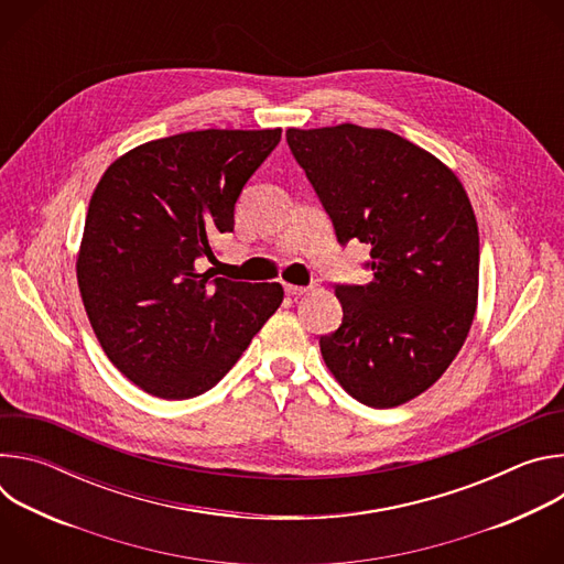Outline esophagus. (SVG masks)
I'll use <instances>...</instances> for the list:
<instances>
[{
	"label": "esophagus",
	"instance_id": "obj_1",
	"mask_svg": "<svg viewBox=\"0 0 564 564\" xmlns=\"http://www.w3.org/2000/svg\"><path fill=\"white\" fill-rule=\"evenodd\" d=\"M283 290H285L288 296H301V294H305L310 288H307V285H290V283H285Z\"/></svg>",
	"mask_w": 564,
	"mask_h": 564
}]
</instances>
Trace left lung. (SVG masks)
I'll list each match as a JSON object with an SVG mask.
<instances>
[{
	"label": "left lung",
	"mask_w": 564,
	"mask_h": 564,
	"mask_svg": "<svg viewBox=\"0 0 564 564\" xmlns=\"http://www.w3.org/2000/svg\"><path fill=\"white\" fill-rule=\"evenodd\" d=\"M285 138L339 246H370V283H335L344 318L318 339L321 355L361 404H404L444 375L473 324L479 234L468 196L435 155L386 129Z\"/></svg>",
	"instance_id": "obj_1"
}]
</instances>
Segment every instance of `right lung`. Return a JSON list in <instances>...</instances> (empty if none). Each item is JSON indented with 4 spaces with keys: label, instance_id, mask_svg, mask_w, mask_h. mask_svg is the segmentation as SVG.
I'll list each match as a JSON object with an SVG mask.
<instances>
[{
    "label": "right lung",
    "instance_id": "add662e5",
    "mask_svg": "<svg viewBox=\"0 0 564 564\" xmlns=\"http://www.w3.org/2000/svg\"><path fill=\"white\" fill-rule=\"evenodd\" d=\"M279 140L281 129L187 131L131 149L100 178L77 285L102 350L149 394L214 388L281 305L279 283L200 272Z\"/></svg>",
    "mask_w": 564,
    "mask_h": 564
}]
</instances>
